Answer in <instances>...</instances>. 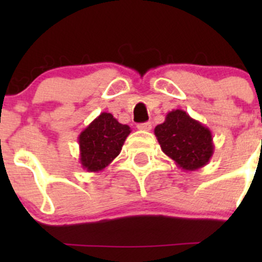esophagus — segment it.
Here are the masks:
<instances>
[{"label": "esophagus", "mask_w": 262, "mask_h": 262, "mask_svg": "<svg viewBox=\"0 0 262 262\" xmlns=\"http://www.w3.org/2000/svg\"><path fill=\"white\" fill-rule=\"evenodd\" d=\"M137 128H138L139 130L149 132L150 129H152V124H150V123H142V124H138V125H137Z\"/></svg>", "instance_id": "esophagus-1"}]
</instances>
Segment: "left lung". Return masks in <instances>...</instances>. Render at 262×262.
<instances>
[{"label": "left lung", "instance_id": "left-lung-1", "mask_svg": "<svg viewBox=\"0 0 262 262\" xmlns=\"http://www.w3.org/2000/svg\"><path fill=\"white\" fill-rule=\"evenodd\" d=\"M155 136L162 152L184 171L204 167L214 153L210 129L184 110L168 113L165 121L155 128Z\"/></svg>", "mask_w": 262, "mask_h": 262}]
</instances>
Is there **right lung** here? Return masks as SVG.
<instances>
[{"mask_svg":"<svg viewBox=\"0 0 262 262\" xmlns=\"http://www.w3.org/2000/svg\"><path fill=\"white\" fill-rule=\"evenodd\" d=\"M126 124H120L110 113H101L78 136L80 162L89 172L106 168L120 153L130 134Z\"/></svg>","mask_w":262,"mask_h":262,"instance_id":"right-lung-1","label":"right lung"}]
</instances>
